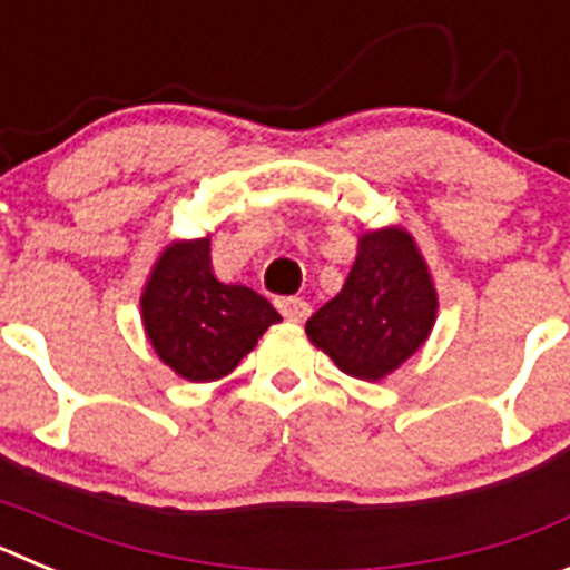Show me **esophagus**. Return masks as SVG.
I'll return each instance as SVG.
<instances>
[{
	"label": "esophagus",
	"instance_id": "34e87169",
	"mask_svg": "<svg viewBox=\"0 0 570 570\" xmlns=\"http://www.w3.org/2000/svg\"><path fill=\"white\" fill-rule=\"evenodd\" d=\"M276 308H279V314L291 322H305L311 316V305L302 299V296H279V299H276Z\"/></svg>",
	"mask_w": 570,
	"mask_h": 570
}]
</instances>
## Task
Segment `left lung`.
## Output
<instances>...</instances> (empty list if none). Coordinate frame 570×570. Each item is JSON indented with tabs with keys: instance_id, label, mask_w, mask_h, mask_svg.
<instances>
[{
	"instance_id": "obj_1",
	"label": "left lung",
	"mask_w": 570,
	"mask_h": 570,
	"mask_svg": "<svg viewBox=\"0 0 570 570\" xmlns=\"http://www.w3.org/2000/svg\"><path fill=\"white\" fill-rule=\"evenodd\" d=\"M436 308L425 256L414 236L391 225L360 236L345 285L305 322V334L342 374L380 382L425 345Z\"/></svg>"
}]
</instances>
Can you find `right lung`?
Returning <instances> with one entry per match:
<instances>
[{
	"instance_id": "add662e5",
	"label": "right lung",
	"mask_w": 570,
	"mask_h": 570,
	"mask_svg": "<svg viewBox=\"0 0 570 570\" xmlns=\"http://www.w3.org/2000/svg\"><path fill=\"white\" fill-rule=\"evenodd\" d=\"M139 305L156 356L188 382L228 376L282 320L256 291L216 279L208 236L170 242L150 268Z\"/></svg>"
}]
</instances>
